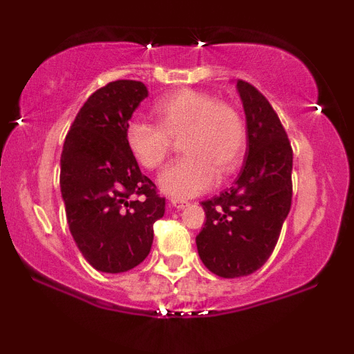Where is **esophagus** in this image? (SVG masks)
Returning <instances> with one entry per match:
<instances>
[{"label":"esophagus","instance_id":"esophagus-1","mask_svg":"<svg viewBox=\"0 0 354 354\" xmlns=\"http://www.w3.org/2000/svg\"><path fill=\"white\" fill-rule=\"evenodd\" d=\"M169 203H171V206H174V208H176V209H183V208H186V206H188V205H189V203H188V201H183V200H176V198H173V200H171V201H169Z\"/></svg>","mask_w":354,"mask_h":354}]
</instances>
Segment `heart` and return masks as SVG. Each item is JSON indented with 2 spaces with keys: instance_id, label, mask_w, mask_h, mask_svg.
Masks as SVG:
<instances>
[{
  "instance_id": "1",
  "label": "heart",
  "mask_w": 354,
  "mask_h": 354,
  "mask_svg": "<svg viewBox=\"0 0 354 354\" xmlns=\"http://www.w3.org/2000/svg\"><path fill=\"white\" fill-rule=\"evenodd\" d=\"M156 124L133 120L124 141L133 158L146 169H156L171 153L173 140L183 136L185 156L160 174V188L174 198L205 193L221 178L233 174L246 151L245 121L234 106L211 93L178 89L153 109Z\"/></svg>"
}]
</instances>
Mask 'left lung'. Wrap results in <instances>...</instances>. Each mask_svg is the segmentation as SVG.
I'll return each instance as SVG.
<instances>
[{
    "label": "left lung",
    "instance_id": "obj_1",
    "mask_svg": "<svg viewBox=\"0 0 354 354\" xmlns=\"http://www.w3.org/2000/svg\"><path fill=\"white\" fill-rule=\"evenodd\" d=\"M246 115L248 148L234 185L201 203L205 228L198 253L211 273L239 278L259 270L273 253L293 198V149L265 96L238 80Z\"/></svg>",
    "mask_w": 354,
    "mask_h": 354
}]
</instances>
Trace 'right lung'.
Returning <instances> with one entry per match:
<instances>
[{
  "label": "right lung",
  "mask_w": 354,
  "mask_h": 354,
  "mask_svg": "<svg viewBox=\"0 0 354 354\" xmlns=\"http://www.w3.org/2000/svg\"><path fill=\"white\" fill-rule=\"evenodd\" d=\"M148 96L141 81L96 89L73 121L61 153V196L73 239L95 270L123 273L149 254L166 200L141 173L124 141L126 124Z\"/></svg>",
  "instance_id": "1"
}]
</instances>
